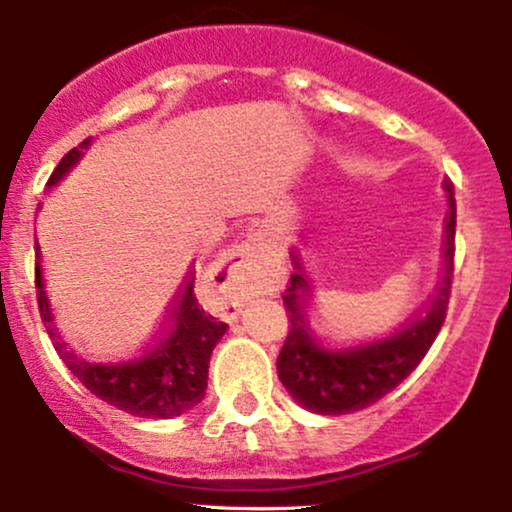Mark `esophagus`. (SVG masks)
I'll use <instances>...</instances> for the list:
<instances>
[{"label":"esophagus","mask_w":512,"mask_h":512,"mask_svg":"<svg viewBox=\"0 0 512 512\" xmlns=\"http://www.w3.org/2000/svg\"><path fill=\"white\" fill-rule=\"evenodd\" d=\"M257 257H260V238L250 236L243 243L233 245L223 257L219 269V293H221V315L226 320H236L245 298L252 286Z\"/></svg>","instance_id":"1"}]
</instances>
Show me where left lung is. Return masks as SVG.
Masks as SVG:
<instances>
[{"label":"left lung","mask_w":512,"mask_h":512,"mask_svg":"<svg viewBox=\"0 0 512 512\" xmlns=\"http://www.w3.org/2000/svg\"><path fill=\"white\" fill-rule=\"evenodd\" d=\"M443 190L450 207L445 221L443 276L424 313L397 330L358 342H330L320 337L308 320V281L303 274H291L284 293L291 327L276 358V373L286 392L303 409L322 416L366 409L395 390L431 349L448 310L455 257V192L448 180L443 182Z\"/></svg>","instance_id":"obj_1"}]
</instances>
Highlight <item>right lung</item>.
<instances>
[{
	"label": "right lung",
	"mask_w": 512,
	"mask_h": 512,
	"mask_svg": "<svg viewBox=\"0 0 512 512\" xmlns=\"http://www.w3.org/2000/svg\"><path fill=\"white\" fill-rule=\"evenodd\" d=\"M91 139L81 142L62 158L50 175L48 187H55L81 161ZM38 250V245H35ZM192 272V269H190ZM35 286L43 325L55 351L60 354L81 385L103 402L139 416V419H175L202 402L209 378V358L214 346L226 334V322H219L199 308L195 298V272L185 279L168 315L166 330L142 354L120 361H93L74 354L55 327V315L43 284V269L35 264Z\"/></svg>",
	"instance_id": "right-lung-1"
}]
</instances>
